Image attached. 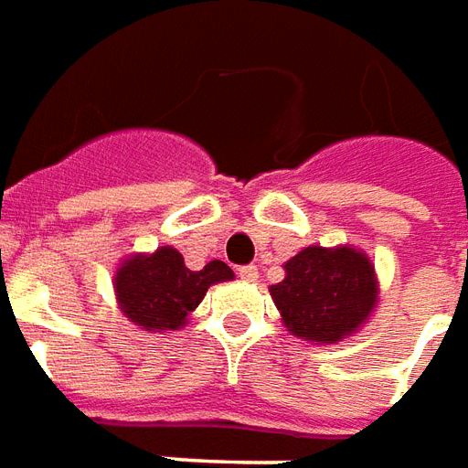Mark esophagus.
I'll list each match as a JSON object with an SVG mask.
<instances>
[{
  "mask_svg": "<svg viewBox=\"0 0 468 468\" xmlns=\"http://www.w3.org/2000/svg\"><path fill=\"white\" fill-rule=\"evenodd\" d=\"M239 276H241L244 282H257L259 269L257 267H241V269H239Z\"/></svg>",
  "mask_w": 468,
  "mask_h": 468,
  "instance_id": "34e87169",
  "label": "esophagus"
}]
</instances>
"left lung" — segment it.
I'll list each match as a JSON object with an SVG mask.
<instances>
[{"mask_svg": "<svg viewBox=\"0 0 468 468\" xmlns=\"http://www.w3.org/2000/svg\"><path fill=\"white\" fill-rule=\"evenodd\" d=\"M286 332L312 344H339L369 322L378 304V279L364 249H302L284 264V279L269 286Z\"/></svg>", "mask_w": 468, "mask_h": 468, "instance_id": "left-lung-1", "label": "left lung"}]
</instances>
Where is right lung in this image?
I'll use <instances>...</instances> for the list:
<instances>
[{
	"mask_svg": "<svg viewBox=\"0 0 468 468\" xmlns=\"http://www.w3.org/2000/svg\"><path fill=\"white\" fill-rule=\"evenodd\" d=\"M231 279L234 271L219 259L192 271L182 254L166 244L122 259L112 284L119 312L142 332L156 334L184 329L189 314L207 296V289Z\"/></svg>",
	"mask_w": 468,
	"mask_h": 468,
	"instance_id": "1",
	"label": "right lung"
}]
</instances>
